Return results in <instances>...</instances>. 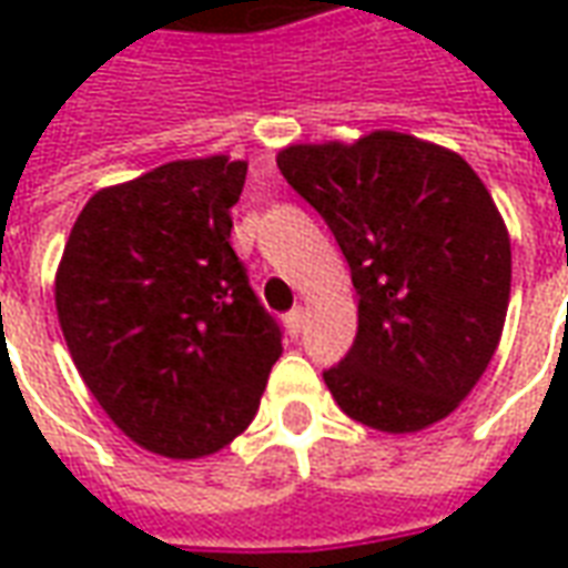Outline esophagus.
<instances>
[{
  "mask_svg": "<svg viewBox=\"0 0 568 568\" xmlns=\"http://www.w3.org/2000/svg\"><path fill=\"white\" fill-rule=\"evenodd\" d=\"M283 322H285V332L292 334V337H297V334H301V328H304V310L301 307L288 310Z\"/></svg>",
  "mask_w": 568,
  "mask_h": 568,
  "instance_id": "esophagus-1",
  "label": "esophagus"
}]
</instances>
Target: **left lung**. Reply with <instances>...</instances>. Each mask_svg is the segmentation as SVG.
I'll return each mask as SVG.
<instances>
[{"label":"left lung","mask_w":568,"mask_h":568,"mask_svg":"<svg viewBox=\"0 0 568 568\" xmlns=\"http://www.w3.org/2000/svg\"><path fill=\"white\" fill-rule=\"evenodd\" d=\"M276 166L332 227L356 285V341L322 371L334 402L389 435L453 414L511 297V240L487 185L456 151L395 130L288 145Z\"/></svg>","instance_id":"left-lung-1"}]
</instances>
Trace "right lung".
<instances>
[{"instance_id":"1","label":"right lung","mask_w":568,"mask_h":568,"mask_svg":"<svg viewBox=\"0 0 568 568\" xmlns=\"http://www.w3.org/2000/svg\"><path fill=\"white\" fill-rule=\"evenodd\" d=\"M246 161L163 163L97 191L54 301L72 362L130 440L170 459L222 450L258 410L283 332L231 248Z\"/></svg>"}]
</instances>
